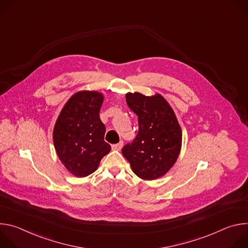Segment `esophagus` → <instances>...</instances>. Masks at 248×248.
Wrapping results in <instances>:
<instances>
[{
	"mask_svg": "<svg viewBox=\"0 0 248 248\" xmlns=\"http://www.w3.org/2000/svg\"><path fill=\"white\" fill-rule=\"evenodd\" d=\"M123 146H124V142H123V141H121L120 143L114 144V145L112 146V149L115 150V151H120V150L123 148Z\"/></svg>",
	"mask_w": 248,
	"mask_h": 248,
	"instance_id": "1",
	"label": "esophagus"
}]
</instances>
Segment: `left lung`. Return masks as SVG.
Instances as JSON below:
<instances>
[{
	"mask_svg": "<svg viewBox=\"0 0 248 248\" xmlns=\"http://www.w3.org/2000/svg\"><path fill=\"white\" fill-rule=\"evenodd\" d=\"M128 107L138 116L139 130L122 153L132 171L144 181L157 180L174 165L182 148L183 132L168 101L159 93H126Z\"/></svg>",
	"mask_w": 248,
	"mask_h": 248,
	"instance_id": "left-lung-1",
	"label": "left lung"
}]
</instances>
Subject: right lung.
I'll list each match as a JSON object with an SVG mask.
<instances>
[{
    "instance_id": "right-lung-1",
    "label": "right lung",
    "mask_w": 248,
    "mask_h": 248,
    "mask_svg": "<svg viewBox=\"0 0 248 248\" xmlns=\"http://www.w3.org/2000/svg\"><path fill=\"white\" fill-rule=\"evenodd\" d=\"M103 101L104 95L98 91L75 93L64 104L54 126L57 155L78 178L94 172L102 158L111 151L104 140L106 127L99 117Z\"/></svg>"
}]
</instances>
